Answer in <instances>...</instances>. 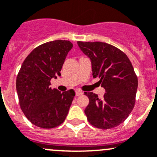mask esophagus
I'll use <instances>...</instances> for the list:
<instances>
[{
  "mask_svg": "<svg viewBox=\"0 0 157 157\" xmlns=\"http://www.w3.org/2000/svg\"><path fill=\"white\" fill-rule=\"evenodd\" d=\"M83 94V92L80 91V90H76V96H80V95Z\"/></svg>",
  "mask_w": 157,
  "mask_h": 157,
  "instance_id": "esophagus-1",
  "label": "esophagus"
}]
</instances>
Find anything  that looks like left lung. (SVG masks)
<instances>
[{
  "instance_id": "left-lung-1",
  "label": "left lung",
  "mask_w": 157,
  "mask_h": 157,
  "mask_svg": "<svg viewBox=\"0 0 157 157\" xmlns=\"http://www.w3.org/2000/svg\"><path fill=\"white\" fill-rule=\"evenodd\" d=\"M91 60L94 78L105 89L102 98L93 92H84L89 104L84 110L90 125L109 129L121 125L134 108L138 78L126 54L101 42H77Z\"/></svg>"
}]
</instances>
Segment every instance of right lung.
<instances>
[{
	"label": "right lung",
	"instance_id": "obj_1",
	"mask_svg": "<svg viewBox=\"0 0 157 157\" xmlns=\"http://www.w3.org/2000/svg\"><path fill=\"white\" fill-rule=\"evenodd\" d=\"M73 48L67 40L48 42L35 48L21 65L16 89L21 111L36 126L52 128L65 121L75 96L73 89L63 93L50 87L52 77L60 76L66 56Z\"/></svg>",
	"mask_w": 157,
	"mask_h": 157
}]
</instances>
